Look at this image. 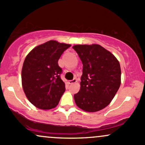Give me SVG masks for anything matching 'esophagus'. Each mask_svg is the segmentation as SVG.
<instances>
[{"instance_id":"1","label":"esophagus","mask_w":145,"mask_h":145,"mask_svg":"<svg viewBox=\"0 0 145 145\" xmlns=\"http://www.w3.org/2000/svg\"><path fill=\"white\" fill-rule=\"evenodd\" d=\"M76 79H74V80H69L68 81V83H69V84H74V83H76Z\"/></svg>"}]
</instances>
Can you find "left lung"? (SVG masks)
Segmentation results:
<instances>
[{
    "mask_svg": "<svg viewBox=\"0 0 145 145\" xmlns=\"http://www.w3.org/2000/svg\"><path fill=\"white\" fill-rule=\"evenodd\" d=\"M83 64L80 89L74 95L78 108L97 112L108 106L121 85L120 63L110 52L99 44L75 45Z\"/></svg>",
    "mask_w": 145,
    "mask_h": 145,
    "instance_id": "left-lung-1",
    "label": "left lung"
}]
</instances>
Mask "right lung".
I'll use <instances>...</instances> for the list:
<instances>
[{
    "label": "right lung",
    "instance_id": "1",
    "mask_svg": "<svg viewBox=\"0 0 145 145\" xmlns=\"http://www.w3.org/2000/svg\"><path fill=\"white\" fill-rule=\"evenodd\" d=\"M70 44L50 40L36 46L25 58L22 84L30 102L39 109L55 108L65 91L58 61Z\"/></svg>",
    "mask_w": 145,
    "mask_h": 145
}]
</instances>
